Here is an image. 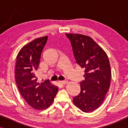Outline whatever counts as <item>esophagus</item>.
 <instances>
[{"label": "esophagus", "mask_w": 128, "mask_h": 128, "mask_svg": "<svg viewBox=\"0 0 128 128\" xmlns=\"http://www.w3.org/2000/svg\"><path fill=\"white\" fill-rule=\"evenodd\" d=\"M59 83L60 84H66L68 83V81H66V80H64V81H60Z\"/></svg>", "instance_id": "1"}]
</instances>
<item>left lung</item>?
<instances>
[{
	"mask_svg": "<svg viewBox=\"0 0 128 128\" xmlns=\"http://www.w3.org/2000/svg\"><path fill=\"white\" fill-rule=\"evenodd\" d=\"M71 43L77 64L84 70L80 83V94L73 102L84 112L97 109L104 102L111 82V67L106 52L92 38L82 34H66Z\"/></svg>",
	"mask_w": 128,
	"mask_h": 128,
	"instance_id": "8db88e82",
	"label": "left lung"
}]
</instances>
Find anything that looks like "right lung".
Listing matches in <instances>:
<instances>
[{
    "instance_id": "add662e5",
    "label": "right lung",
    "mask_w": 128,
    "mask_h": 128,
    "mask_svg": "<svg viewBox=\"0 0 128 128\" xmlns=\"http://www.w3.org/2000/svg\"><path fill=\"white\" fill-rule=\"evenodd\" d=\"M48 36L33 40L24 45L17 56L15 80L22 98L36 110L46 109L52 104L58 91L48 80L40 83L36 73Z\"/></svg>"
}]
</instances>
